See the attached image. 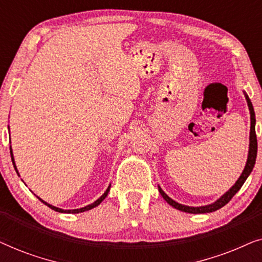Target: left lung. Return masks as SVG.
<instances>
[{"mask_svg":"<svg viewBox=\"0 0 262 262\" xmlns=\"http://www.w3.org/2000/svg\"><path fill=\"white\" fill-rule=\"evenodd\" d=\"M245 93L246 100H247V105H248L249 108V113H250V132H249V150H248V157H247V162L245 166V169H243L242 174L239 175V178L237 179V181L235 182L234 186L230 187V189H228L227 192L224 193L223 195L220 196L216 202L209 204V205H203V206H188V205H184V204H179L178 202H175L168 196L162 188L159 186V192L161 193V195L163 196V199L169 204L170 206H173L174 209L184 211V212L187 213H209V212H213L221 207H223L224 205L230 202L232 196H234L236 193L239 191V188L242 187V185L245 184V181L247 180V178L249 177V174L252 173L254 164H255V160H256V152H257V142H256V135H255V112H254L252 101L248 98V95Z\"/></svg>","mask_w":262,"mask_h":262,"instance_id":"obj_1","label":"left lung"}]
</instances>
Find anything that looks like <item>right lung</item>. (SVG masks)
<instances>
[{"label":"right lung","instance_id":"obj_1","mask_svg":"<svg viewBox=\"0 0 262 262\" xmlns=\"http://www.w3.org/2000/svg\"><path fill=\"white\" fill-rule=\"evenodd\" d=\"M8 128H9V126H8ZM10 156H12V161H13V164H14V168H15V170H16V173H17V175H19V171H17V168H16V164H15V161H14V156H13V150H12V146H10ZM110 188H111V185L108 186V187H107V189L105 191V193H103V194L100 196L99 199H96L94 203H92V204H89V205H87V206H84V207H81V209H74V210H63V209H60V207H57V206H53V205H51V204H49V203H46V202H44V200L42 199H40L39 198V200H40L41 203H44L45 205H48L50 209H52V210H55V211H57V212H60V213H80V212H84V211H88V210H92V209H94L95 206H98V205H100V203L102 202L103 199L106 198L107 196V194H108V192H110Z\"/></svg>","mask_w":262,"mask_h":262}]
</instances>
